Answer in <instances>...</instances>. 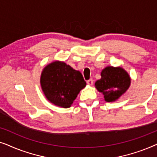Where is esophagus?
I'll return each instance as SVG.
<instances>
[{
    "label": "esophagus",
    "mask_w": 157,
    "mask_h": 157,
    "mask_svg": "<svg viewBox=\"0 0 157 157\" xmlns=\"http://www.w3.org/2000/svg\"><path fill=\"white\" fill-rule=\"evenodd\" d=\"M86 83H87L89 85L92 86V85H93V83H94V80H93V79H92V78H90L89 80H88V81H86Z\"/></svg>",
    "instance_id": "esophagus-1"
}]
</instances>
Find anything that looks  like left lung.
<instances>
[{"label": "left lung", "mask_w": 157, "mask_h": 157, "mask_svg": "<svg viewBox=\"0 0 157 157\" xmlns=\"http://www.w3.org/2000/svg\"><path fill=\"white\" fill-rule=\"evenodd\" d=\"M101 78L95 83L96 88L104 94L107 102L114 101L129 87L131 78L128 73L121 67L108 66L101 73Z\"/></svg>", "instance_id": "left-lung-1"}]
</instances>
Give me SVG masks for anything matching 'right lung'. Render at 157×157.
Here are the masks:
<instances>
[{"label": "right lung", "instance_id": "add662e5", "mask_svg": "<svg viewBox=\"0 0 157 157\" xmlns=\"http://www.w3.org/2000/svg\"><path fill=\"white\" fill-rule=\"evenodd\" d=\"M43 91L49 101L68 108L86 83L82 74L61 61L53 62L44 68L40 76Z\"/></svg>", "mask_w": 157, "mask_h": 157}]
</instances>
